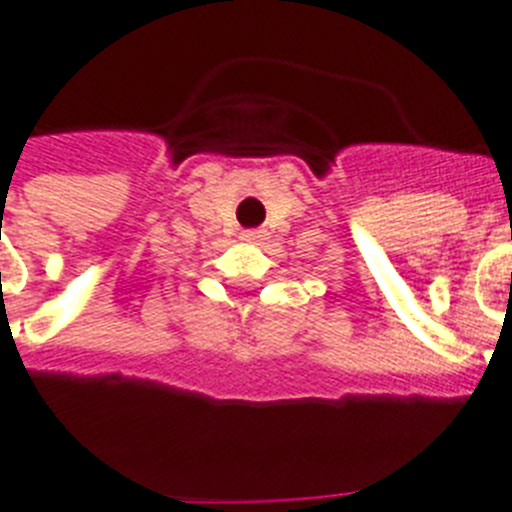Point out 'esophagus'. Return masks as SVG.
I'll list each match as a JSON object with an SVG mask.
<instances>
[{"instance_id":"34e87169","label":"esophagus","mask_w":512,"mask_h":512,"mask_svg":"<svg viewBox=\"0 0 512 512\" xmlns=\"http://www.w3.org/2000/svg\"><path fill=\"white\" fill-rule=\"evenodd\" d=\"M242 239H244V242L260 244V242H265V239H268V231H265V229H247V231H242Z\"/></svg>"}]
</instances>
